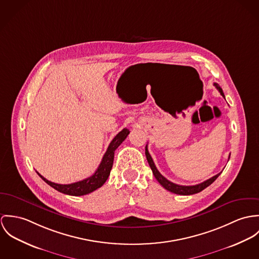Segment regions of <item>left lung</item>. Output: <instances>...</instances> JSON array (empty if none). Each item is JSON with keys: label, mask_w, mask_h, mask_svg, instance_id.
<instances>
[{"label": "left lung", "mask_w": 259, "mask_h": 259, "mask_svg": "<svg viewBox=\"0 0 259 259\" xmlns=\"http://www.w3.org/2000/svg\"><path fill=\"white\" fill-rule=\"evenodd\" d=\"M213 85L217 87V89L220 91V93L225 97V94L223 92V89L222 87H220L218 83H213ZM145 154H146V158H147V161L149 163V166L152 170V172L154 174L155 178L157 179V181L160 183V185L165 188L167 191L174 193V194H177V195H182V196H189V195H194V194H197V193H200L202 190H204L206 187H208L209 185H211L217 179L218 177L221 175V172H219L218 175L211 177L210 179L202 182L201 184H198V185H195V186H181V185H177V184H174L172 182H170L169 180H167L164 176L161 175V172L158 171V169L156 168L155 164H154V161L151 157V155L149 154L148 152V148L146 146V149H145Z\"/></svg>", "instance_id": "1"}]
</instances>
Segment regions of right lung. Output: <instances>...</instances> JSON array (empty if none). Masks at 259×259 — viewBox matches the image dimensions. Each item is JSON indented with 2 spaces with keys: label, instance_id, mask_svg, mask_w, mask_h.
Returning a JSON list of instances; mask_svg holds the SVG:
<instances>
[{
  "label": "right lung",
  "instance_id": "obj_1",
  "mask_svg": "<svg viewBox=\"0 0 259 259\" xmlns=\"http://www.w3.org/2000/svg\"><path fill=\"white\" fill-rule=\"evenodd\" d=\"M129 133H130V131L127 128H124L122 131H120L116 135L115 137L113 138V140L109 144V146L107 148V151L105 152L99 167L97 168V170L92 176L88 177L87 179H84V180L79 181V182H76V183H72V184L60 185V184H56V183H53V182L47 180L46 178H44L38 172H37V175L48 185H50L55 190H57L62 194L69 195V196H75V197L84 196L87 194H90L93 191L97 190L98 188L102 187L103 184L108 179V177L110 175V171H111L112 166H113L114 152H115L116 149L120 146V144L122 143L127 138Z\"/></svg>",
  "mask_w": 259,
  "mask_h": 259
}]
</instances>
